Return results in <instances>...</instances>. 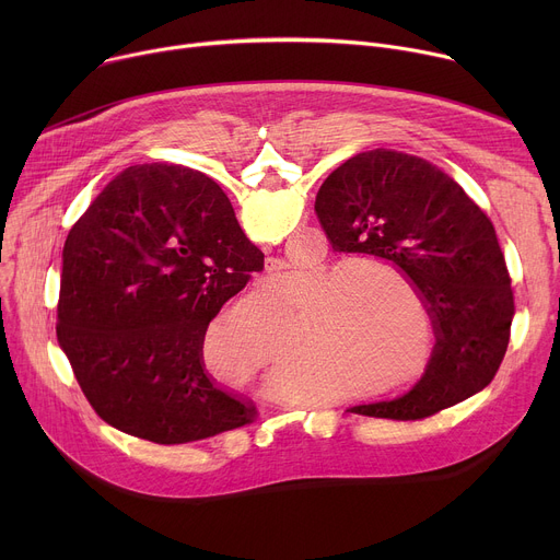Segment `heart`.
<instances>
[{
    "label": "heart",
    "mask_w": 560,
    "mask_h": 560,
    "mask_svg": "<svg viewBox=\"0 0 560 560\" xmlns=\"http://www.w3.org/2000/svg\"><path fill=\"white\" fill-rule=\"evenodd\" d=\"M343 265L337 264L307 281L299 303L283 322L272 303L257 299H244L225 312L210 328L206 343L217 372L232 381L255 378V374H270L275 361H279L281 372L294 376L303 359L305 368L318 378L337 383L339 376L376 374L404 361L412 348V335L401 318H396V310L387 303L376 277L408 294H415V285L381 264L361 261L346 269ZM292 281L290 277L275 279V292L285 290ZM415 378L417 372L410 370L394 374L392 381H372L368 387L378 394L381 385L396 389Z\"/></svg>",
    "instance_id": "obj_1"
}]
</instances>
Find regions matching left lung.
<instances>
[{"instance_id": "8db88e82", "label": "left lung", "mask_w": 560, "mask_h": 560, "mask_svg": "<svg viewBox=\"0 0 560 560\" xmlns=\"http://www.w3.org/2000/svg\"><path fill=\"white\" fill-rule=\"evenodd\" d=\"M314 210L337 253L406 272L436 335L408 394L348 412L417 421L488 387L510 343L514 294L494 225L465 190L421 156L376 148L332 171Z\"/></svg>"}]
</instances>
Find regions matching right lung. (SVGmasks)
<instances>
[{"label": "right lung", "instance_id": "1", "mask_svg": "<svg viewBox=\"0 0 560 560\" xmlns=\"http://www.w3.org/2000/svg\"><path fill=\"white\" fill-rule=\"evenodd\" d=\"M264 253L217 182L168 164L119 173L70 228L57 339L93 410L159 445L255 421L206 374L203 337Z\"/></svg>", "mask_w": 560, "mask_h": 560}]
</instances>
